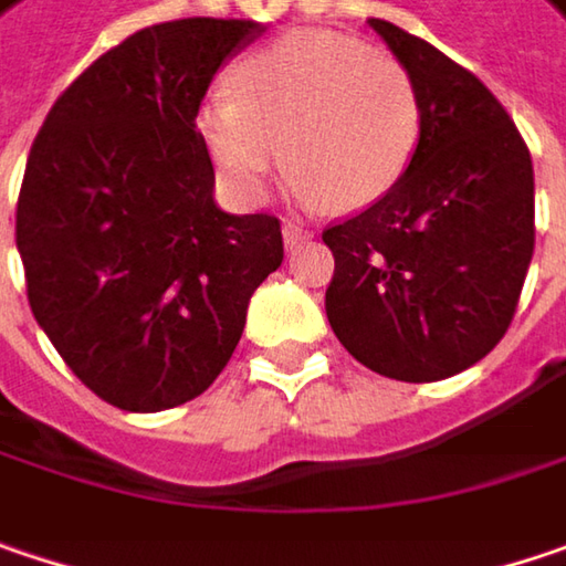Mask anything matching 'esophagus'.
<instances>
[{
    "label": "esophagus",
    "mask_w": 566,
    "mask_h": 566,
    "mask_svg": "<svg viewBox=\"0 0 566 566\" xmlns=\"http://www.w3.org/2000/svg\"><path fill=\"white\" fill-rule=\"evenodd\" d=\"M308 238H312V231L303 228L300 222H283V244H286V251H296Z\"/></svg>",
    "instance_id": "1"
}]
</instances>
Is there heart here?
Here are the masks:
<instances>
[{
    "label": "heart",
    "instance_id": "b5f03b06",
    "mask_svg": "<svg viewBox=\"0 0 566 566\" xmlns=\"http://www.w3.org/2000/svg\"><path fill=\"white\" fill-rule=\"evenodd\" d=\"M196 128L241 199L261 196L290 160L300 196L354 212L409 174L422 142V96L396 57L312 28L251 54L234 70V93L202 102Z\"/></svg>",
    "mask_w": 566,
    "mask_h": 566
}]
</instances>
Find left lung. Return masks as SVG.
Here are the masks:
<instances>
[{
    "label": "left lung",
    "instance_id": "8db88e82",
    "mask_svg": "<svg viewBox=\"0 0 566 566\" xmlns=\"http://www.w3.org/2000/svg\"><path fill=\"white\" fill-rule=\"evenodd\" d=\"M422 96V142L380 202L328 224L325 312L364 367L434 384L483 360L512 325L535 251V170L515 122L470 70L370 19Z\"/></svg>",
    "mask_w": 566,
    "mask_h": 566
}]
</instances>
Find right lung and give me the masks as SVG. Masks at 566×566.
I'll return each mask as SVG.
<instances>
[{"instance_id": "1", "label": "right lung", "mask_w": 566, "mask_h": 566, "mask_svg": "<svg viewBox=\"0 0 566 566\" xmlns=\"http://www.w3.org/2000/svg\"><path fill=\"white\" fill-rule=\"evenodd\" d=\"M258 21L150 24L93 61L31 144L15 244L28 303L108 406L174 409L216 384L251 293L283 263L276 216H228L196 112Z\"/></svg>"}]
</instances>
